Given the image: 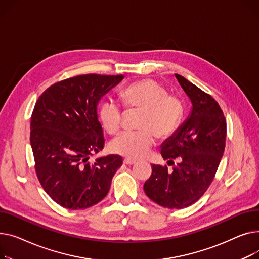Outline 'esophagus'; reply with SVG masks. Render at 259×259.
<instances>
[{
  "label": "esophagus",
  "mask_w": 259,
  "mask_h": 259,
  "mask_svg": "<svg viewBox=\"0 0 259 259\" xmlns=\"http://www.w3.org/2000/svg\"><path fill=\"white\" fill-rule=\"evenodd\" d=\"M123 162H124V164H126V165H133V164L136 163L135 160H132V159H128V158H125V159L123 160Z\"/></svg>",
  "instance_id": "1"
}]
</instances>
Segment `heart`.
Returning a JSON list of instances; mask_svg holds the SVG:
<instances>
[{
    "mask_svg": "<svg viewBox=\"0 0 259 259\" xmlns=\"http://www.w3.org/2000/svg\"><path fill=\"white\" fill-rule=\"evenodd\" d=\"M128 110H142L136 132H125L111 142L115 154L132 160L144 158L156 143V135L166 139L175 134L184 117V103L168 90L154 79H141L124 88L121 92ZM124 111L117 101L108 98L99 108V118L110 134H118L122 128Z\"/></svg>",
    "mask_w": 259,
    "mask_h": 259,
    "instance_id": "b5f03b06",
    "label": "heart"
}]
</instances>
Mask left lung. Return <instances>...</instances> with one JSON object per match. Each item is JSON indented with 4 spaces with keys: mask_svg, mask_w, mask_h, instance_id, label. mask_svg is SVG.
Wrapping results in <instances>:
<instances>
[{
    "mask_svg": "<svg viewBox=\"0 0 259 259\" xmlns=\"http://www.w3.org/2000/svg\"><path fill=\"white\" fill-rule=\"evenodd\" d=\"M192 102L188 119L162 144L164 160L175 165H151L144 191L158 205L182 209L200 200L214 179L226 145L227 124L220 104L183 76L175 74Z\"/></svg>",
    "mask_w": 259,
    "mask_h": 259,
    "instance_id": "1",
    "label": "left lung"
}]
</instances>
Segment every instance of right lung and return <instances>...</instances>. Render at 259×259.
<instances>
[{
    "instance_id": "obj_1",
    "label": "right lung",
    "mask_w": 259,
    "mask_h": 259,
    "mask_svg": "<svg viewBox=\"0 0 259 259\" xmlns=\"http://www.w3.org/2000/svg\"><path fill=\"white\" fill-rule=\"evenodd\" d=\"M122 79L123 75L74 76L50 85L34 105L30 143L35 172L44 190L64 208L99 203L122 165L119 155L89 160L104 145L97 104Z\"/></svg>"
}]
</instances>
